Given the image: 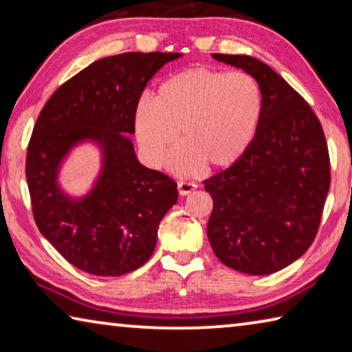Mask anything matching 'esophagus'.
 <instances>
[{"label":"esophagus","mask_w":352,"mask_h":352,"mask_svg":"<svg viewBox=\"0 0 352 352\" xmlns=\"http://www.w3.org/2000/svg\"><path fill=\"white\" fill-rule=\"evenodd\" d=\"M177 186H178V192H180V195H188V194H190L192 192V190L197 188V184L195 183H192V182H178L177 183Z\"/></svg>","instance_id":"obj_1"}]
</instances>
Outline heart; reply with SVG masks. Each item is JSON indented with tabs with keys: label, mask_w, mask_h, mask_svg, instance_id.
Masks as SVG:
<instances>
[{
	"label": "heart",
	"mask_w": 352,
	"mask_h": 352,
	"mask_svg": "<svg viewBox=\"0 0 352 352\" xmlns=\"http://www.w3.org/2000/svg\"><path fill=\"white\" fill-rule=\"evenodd\" d=\"M264 96L252 74L190 68L166 79L153 102L135 110L136 140L147 162L160 164L174 151L180 132L183 151L175 168L190 172L226 169L241 162L258 136Z\"/></svg>",
	"instance_id": "heart-1"
}]
</instances>
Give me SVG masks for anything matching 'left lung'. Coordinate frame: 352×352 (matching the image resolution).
Here are the masks:
<instances>
[{
  "instance_id": "8db88e82",
  "label": "left lung",
  "mask_w": 352,
  "mask_h": 352,
  "mask_svg": "<svg viewBox=\"0 0 352 352\" xmlns=\"http://www.w3.org/2000/svg\"><path fill=\"white\" fill-rule=\"evenodd\" d=\"M259 82L264 116L241 162L205 180L212 197L208 239L230 269L270 275L306 253L331 186L329 152L317 115L269 65L212 54Z\"/></svg>"
}]
</instances>
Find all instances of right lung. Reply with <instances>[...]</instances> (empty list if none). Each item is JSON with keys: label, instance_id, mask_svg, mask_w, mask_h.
<instances>
[{"label": "right lung", "instance_id": "add662e5", "mask_svg": "<svg viewBox=\"0 0 352 352\" xmlns=\"http://www.w3.org/2000/svg\"><path fill=\"white\" fill-rule=\"evenodd\" d=\"M180 52H124L100 58L58 87L35 122L26 178L40 233L69 264L96 276L140 269L157 245L158 225L177 204V183L136 158L135 110L147 82ZM103 151L94 189L73 199L58 186L70 148Z\"/></svg>", "mask_w": 352, "mask_h": 352}]
</instances>
